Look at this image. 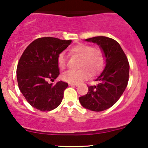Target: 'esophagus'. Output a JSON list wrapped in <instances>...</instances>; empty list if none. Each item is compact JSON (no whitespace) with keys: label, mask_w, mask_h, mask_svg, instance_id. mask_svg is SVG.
Returning a JSON list of instances; mask_svg holds the SVG:
<instances>
[{"label":"esophagus","mask_w":148,"mask_h":148,"mask_svg":"<svg viewBox=\"0 0 148 148\" xmlns=\"http://www.w3.org/2000/svg\"><path fill=\"white\" fill-rule=\"evenodd\" d=\"M69 85H70V86H76V87H77V86H78L77 84H74V83H69Z\"/></svg>","instance_id":"obj_1"}]
</instances>
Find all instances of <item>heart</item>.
Segmentation results:
<instances>
[{
  "label": "heart",
  "mask_w": 148,
  "mask_h": 148,
  "mask_svg": "<svg viewBox=\"0 0 148 148\" xmlns=\"http://www.w3.org/2000/svg\"><path fill=\"white\" fill-rule=\"evenodd\" d=\"M70 53L80 58L78 64L80 69L77 70H69L63 74L62 78L65 81L70 83H80L87 79L91 74L94 76L99 74L105 65V55L103 50L100 47H92L85 44H78L70 48ZM59 68H65L66 58L61 52L57 58Z\"/></svg>",
  "instance_id": "heart-1"
}]
</instances>
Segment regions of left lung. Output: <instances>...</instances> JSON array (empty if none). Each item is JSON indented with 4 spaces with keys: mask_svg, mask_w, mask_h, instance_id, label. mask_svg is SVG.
<instances>
[{
    "mask_svg": "<svg viewBox=\"0 0 148 148\" xmlns=\"http://www.w3.org/2000/svg\"><path fill=\"white\" fill-rule=\"evenodd\" d=\"M96 43L104 52L106 66L97 84L87 85L88 92L80 96L81 105L93 111H102L111 107L120 98L129 79L128 60L119 43L107 37L98 36L85 40Z\"/></svg>",
    "mask_w": 148,
    "mask_h": 148,
    "instance_id": "1",
    "label": "left lung"
}]
</instances>
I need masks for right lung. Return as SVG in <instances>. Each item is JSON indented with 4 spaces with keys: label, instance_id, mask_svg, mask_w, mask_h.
<instances>
[{
    "label": "right lung",
    "instance_id": "right-lung-1",
    "mask_svg": "<svg viewBox=\"0 0 148 148\" xmlns=\"http://www.w3.org/2000/svg\"><path fill=\"white\" fill-rule=\"evenodd\" d=\"M52 37H40L24 50L17 66V80L22 95L33 107L50 111L61 104L68 84L54 82L59 75L57 58L71 44Z\"/></svg>",
    "mask_w": 148,
    "mask_h": 148
}]
</instances>
